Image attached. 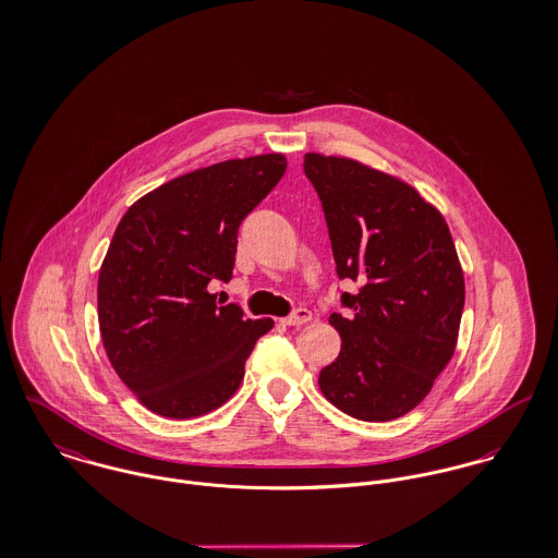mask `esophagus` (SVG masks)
<instances>
[{
    "instance_id": "1",
    "label": "esophagus",
    "mask_w": 558,
    "mask_h": 558,
    "mask_svg": "<svg viewBox=\"0 0 558 558\" xmlns=\"http://www.w3.org/2000/svg\"><path fill=\"white\" fill-rule=\"evenodd\" d=\"M310 319H312V312L301 307V310H294L290 316H286L281 322L288 324V326H301V324H305V322H310Z\"/></svg>"
}]
</instances>
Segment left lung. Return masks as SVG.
<instances>
[{"label":"left lung","mask_w":558,"mask_h":558,"mask_svg":"<svg viewBox=\"0 0 558 558\" xmlns=\"http://www.w3.org/2000/svg\"><path fill=\"white\" fill-rule=\"evenodd\" d=\"M322 202L348 314L328 322L341 352L319 391L361 421H393L418 405L453 356L464 275L442 215L412 186L363 162L305 155Z\"/></svg>","instance_id":"obj_1"}]
</instances>
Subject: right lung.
<instances>
[{
	"instance_id": "1",
	"label": "right lung",
	"mask_w": 558,
	"mask_h": 558,
	"mask_svg": "<svg viewBox=\"0 0 558 558\" xmlns=\"http://www.w3.org/2000/svg\"><path fill=\"white\" fill-rule=\"evenodd\" d=\"M288 160L259 155L169 180L116 228L98 275V324L120 380L165 418L202 416L236 393L244 363L272 319L208 292L234 270L244 217Z\"/></svg>"
}]
</instances>
